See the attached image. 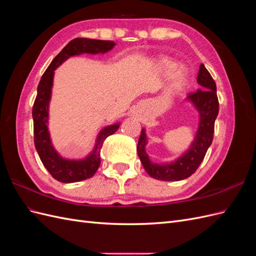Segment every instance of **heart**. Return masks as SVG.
<instances>
[{
    "label": "heart",
    "instance_id": "obj_1",
    "mask_svg": "<svg viewBox=\"0 0 256 256\" xmlns=\"http://www.w3.org/2000/svg\"><path fill=\"white\" fill-rule=\"evenodd\" d=\"M157 68L161 72H170L168 81L173 90H182L188 81V72L184 67L176 66L175 62L168 56L157 60Z\"/></svg>",
    "mask_w": 256,
    "mask_h": 256
}]
</instances>
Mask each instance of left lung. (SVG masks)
I'll return each mask as SVG.
<instances>
[{
	"mask_svg": "<svg viewBox=\"0 0 256 256\" xmlns=\"http://www.w3.org/2000/svg\"><path fill=\"white\" fill-rule=\"evenodd\" d=\"M198 83L200 88L186 97V100L194 106L198 113V130L188 150L180 157L171 162H152L146 152V145L148 143L146 130L145 128L141 130L136 152L145 171L152 178L164 182H177L188 178L196 171L212 143L214 120L219 113V102L216 83L203 64L200 66Z\"/></svg>",
	"mask_w": 256,
	"mask_h": 256,
	"instance_id": "left-lung-1",
	"label": "left lung"
}]
</instances>
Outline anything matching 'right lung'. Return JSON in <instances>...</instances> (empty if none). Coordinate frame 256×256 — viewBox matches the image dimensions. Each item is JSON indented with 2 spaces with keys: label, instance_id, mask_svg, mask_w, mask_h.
Masks as SVG:
<instances>
[{
  "label": "right lung",
  "instance_id": "obj_1",
  "mask_svg": "<svg viewBox=\"0 0 256 256\" xmlns=\"http://www.w3.org/2000/svg\"><path fill=\"white\" fill-rule=\"evenodd\" d=\"M111 40L76 38L69 42L64 49L53 58L42 74L37 86V96L33 106L34 143L42 164L54 180L60 182H76L90 178L100 166V150L104 141L120 128V122L108 125L99 131L95 145L90 152L81 159H68L60 154L54 147L49 131V106L52 96L54 70L69 58L81 54H104L115 47Z\"/></svg>",
  "mask_w": 256,
  "mask_h": 256
}]
</instances>
